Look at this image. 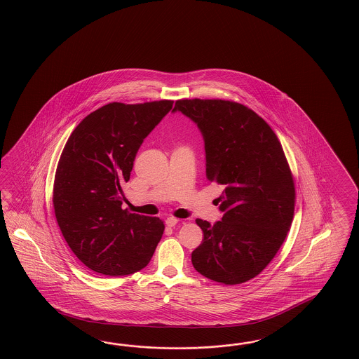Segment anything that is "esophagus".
<instances>
[{
    "label": "esophagus",
    "mask_w": 359,
    "mask_h": 359,
    "mask_svg": "<svg viewBox=\"0 0 359 359\" xmlns=\"http://www.w3.org/2000/svg\"><path fill=\"white\" fill-rule=\"evenodd\" d=\"M179 222V219L177 218H175V217H168L167 219H165V224L168 226V227H175L176 224Z\"/></svg>",
    "instance_id": "esophagus-1"
}]
</instances>
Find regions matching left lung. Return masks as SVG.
Here are the masks:
<instances>
[{
    "label": "left lung",
    "instance_id": "left-lung-1",
    "mask_svg": "<svg viewBox=\"0 0 359 359\" xmlns=\"http://www.w3.org/2000/svg\"><path fill=\"white\" fill-rule=\"evenodd\" d=\"M174 111L204 136L206 179L222 185V221L196 219L204 233L192 252L194 269L224 285L260 274L289 233L295 187L281 142L251 108L222 99H180Z\"/></svg>",
    "mask_w": 359,
    "mask_h": 359
}]
</instances>
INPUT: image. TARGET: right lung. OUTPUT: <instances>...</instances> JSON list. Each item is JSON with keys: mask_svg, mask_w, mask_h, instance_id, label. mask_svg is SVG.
Returning <instances> with one entry per match:
<instances>
[{"mask_svg": "<svg viewBox=\"0 0 359 359\" xmlns=\"http://www.w3.org/2000/svg\"><path fill=\"white\" fill-rule=\"evenodd\" d=\"M174 100L108 103L72 132L58 161L53 208L70 250L88 269L126 276L144 269L165 223L123 209V185L140 146L170 112Z\"/></svg>", "mask_w": 359, "mask_h": 359, "instance_id": "right-lung-1", "label": "right lung"}]
</instances>
